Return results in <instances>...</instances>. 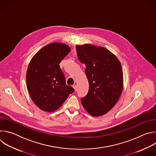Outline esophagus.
<instances>
[{
  "instance_id": "obj_1",
  "label": "esophagus",
  "mask_w": 156,
  "mask_h": 156,
  "mask_svg": "<svg viewBox=\"0 0 156 156\" xmlns=\"http://www.w3.org/2000/svg\"><path fill=\"white\" fill-rule=\"evenodd\" d=\"M73 87L74 88V90H75V91L77 90V87H76V85H73Z\"/></svg>"
}]
</instances>
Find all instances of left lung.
I'll list each match as a JSON object with an SVG mask.
<instances>
[{
	"label": "left lung",
	"mask_w": 156,
	"mask_h": 156,
	"mask_svg": "<svg viewBox=\"0 0 156 156\" xmlns=\"http://www.w3.org/2000/svg\"><path fill=\"white\" fill-rule=\"evenodd\" d=\"M79 60L85 64L89 91L81 99L87 112L94 117L107 114L122 93L123 71L117 57L104 47L91 44L76 46Z\"/></svg>",
	"instance_id": "left-lung-1"
}]
</instances>
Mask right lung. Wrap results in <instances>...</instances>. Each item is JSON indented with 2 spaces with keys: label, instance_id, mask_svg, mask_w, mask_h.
<instances>
[{
  "label": "right lung",
  "instance_id": "obj_1",
  "mask_svg": "<svg viewBox=\"0 0 156 156\" xmlns=\"http://www.w3.org/2000/svg\"><path fill=\"white\" fill-rule=\"evenodd\" d=\"M70 51L63 43L52 42L31 58L27 72V86L34 103L51 112L60 107L74 89L66 85L59 63Z\"/></svg>",
  "mask_w": 156,
  "mask_h": 156
}]
</instances>
